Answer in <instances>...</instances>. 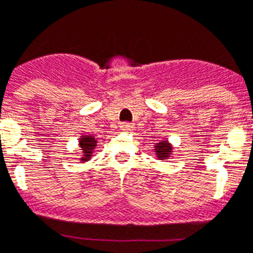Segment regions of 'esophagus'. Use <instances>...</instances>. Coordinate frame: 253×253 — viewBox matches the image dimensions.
Instances as JSON below:
<instances>
[{"mask_svg": "<svg viewBox=\"0 0 253 253\" xmlns=\"http://www.w3.org/2000/svg\"><path fill=\"white\" fill-rule=\"evenodd\" d=\"M120 129H122L123 131H130V130H133L134 129V125L131 124V123H122V124H120Z\"/></svg>", "mask_w": 253, "mask_h": 253, "instance_id": "esophagus-1", "label": "esophagus"}]
</instances>
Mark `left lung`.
Listing matches in <instances>:
<instances>
[{
    "mask_svg": "<svg viewBox=\"0 0 253 253\" xmlns=\"http://www.w3.org/2000/svg\"><path fill=\"white\" fill-rule=\"evenodd\" d=\"M154 149H156V154H157L158 160H166V158L169 157V154L172 152L171 144L167 140H161V142H158L154 146Z\"/></svg>",
    "mask_w": 253,
    "mask_h": 253,
    "instance_id": "8db88e82",
    "label": "left lung"
}]
</instances>
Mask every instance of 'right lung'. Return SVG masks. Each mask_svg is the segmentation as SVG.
Wrapping results in <instances>:
<instances>
[{"mask_svg":"<svg viewBox=\"0 0 253 253\" xmlns=\"http://www.w3.org/2000/svg\"><path fill=\"white\" fill-rule=\"evenodd\" d=\"M97 140L92 137V135H84L82 138H80V147L82 149V162H86L91 158L92 156L93 148H95L97 144Z\"/></svg>","mask_w":253,"mask_h":253,"instance_id":"add662e5","label":"right lung"}]
</instances>
